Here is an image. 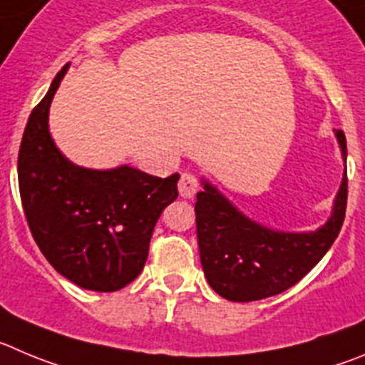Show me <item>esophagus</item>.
<instances>
[{
    "mask_svg": "<svg viewBox=\"0 0 365 365\" xmlns=\"http://www.w3.org/2000/svg\"><path fill=\"white\" fill-rule=\"evenodd\" d=\"M198 189L200 183L198 180H196V176L190 175V173H183V175L180 176L178 190L182 198H194V194L198 192Z\"/></svg>",
    "mask_w": 365,
    "mask_h": 365,
    "instance_id": "1",
    "label": "esophagus"
}]
</instances>
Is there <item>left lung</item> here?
Segmentation results:
<instances>
[{
  "instance_id": "left-lung-1",
  "label": "left lung",
  "mask_w": 365,
  "mask_h": 365,
  "mask_svg": "<svg viewBox=\"0 0 365 365\" xmlns=\"http://www.w3.org/2000/svg\"><path fill=\"white\" fill-rule=\"evenodd\" d=\"M335 136L346 163V136L340 129H335ZM202 183L194 207L200 259L210 288L227 301H259L297 284L324 257L346 216V167L331 216L309 232L267 227L241 212L209 180Z\"/></svg>"
}]
</instances>
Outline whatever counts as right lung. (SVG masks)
<instances>
[{"label": "right lung", "instance_id": "1", "mask_svg": "<svg viewBox=\"0 0 365 365\" xmlns=\"http://www.w3.org/2000/svg\"><path fill=\"white\" fill-rule=\"evenodd\" d=\"M70 63L34 108L23 133L18 180L30 232L48 263L84 290L117 292L148 261L153 230L178 198L180 175L158 178L131 165L71 163L48 129L50 104Z\"/></svg>", "mask_w": 365, "mask_h": 365}]
</instances>
